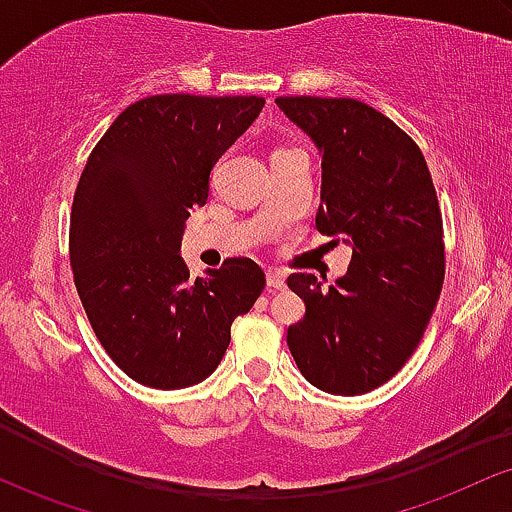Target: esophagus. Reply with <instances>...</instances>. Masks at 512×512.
Here are the masks:
<instances>
[{
	"label": "esophagus",
	"mask_w": 512,
	"mask_h": 512,
	"mask_svg": "<svg viewBox=\"0 0 512 512\" xmlns=\"http://www.w3.org/2000/svg\"><path fill=\"white\" fill-rule=\"evenodd\" d=\"M266 285L268 290H285V275H282L280 270H268Z\"/></svg>",
	"instance_id": "1"
}]
</instances>
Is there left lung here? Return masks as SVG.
Segmentation results:
<instances>
[{
	"mask_svg": "<svg viewBox=\"0 0 512 512\" xmlns=\"http://www.w3.org/2000/svg\"><path fill=\"white\" fill-rule=\"evenodd\" d=\"M321 155L316 230L352 249L328 290L287 278L306 314L287 347L311 386L362 395L393 378L422 340L441 294V210L429 167L398 124L350 98H278Z\"/></svg>",
	"mask_w": 512,
	"mask_h": 512,
	"instance_id": "8db88e82",
	"label": "left lung"
}]
</instances>
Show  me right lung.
Masks as SVG:
<instances>
[{
    "instance_id": "1",
    "label": "right lung",
    "mask_w": 512,
    "mask_h": 512,
    "mask_svg": "<svg viewBox=\"0 0 512 512\" xmlns=\"http://www.w3.org/2000/svg\"><path fill=\"white\" fill-rule=\"evenodd\" d=\"M263 105L258 95H153L126 107L86 162L71 206L74 282L100 345L141 386L206 381L225 357L232 321L266 287L251 258L191 278L179 254L215 162Z\"/></svg>"
}]
</instances>
